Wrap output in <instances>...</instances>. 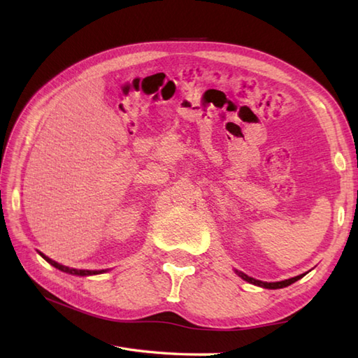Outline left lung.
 <instances>
[{"label": "left lung", "instance_id": "8db88e82", "mask_svg": "<svg viewBox=\"0 0 358 358\" xmlns=\"http://www.w3.org/2000/svg\"><path fill=\"white\" fill-rule=\"evenodd\" d=\"M235 272H237L238 275H240L243 280L249 281V283L257 285V286H262V287H266V289H280V287H286V286H289V285L295 283L296 280H300L303 275H305V273H303V275H296V277H294V278H289V280L275 281V283H266V281H260V280H255V278H252V277H248L246 273H243V272H238V271H235Z\"/></svg>", "mask_w": 358, "mask_h": 358}]
</instances>
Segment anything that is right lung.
Masks as SVG:
<instances>
[{"label":"right lung","instance_id":"obj_1","mask_svg":"<svg viewBox=\"0 0 358 358\" xmlns=\"http://www.w3.org/2000/svg\"><path fill=\"white\" fill-rule=\"evenodd\" d=\"M43 255V254H41ZM43 258L48 263H50L52 266H55L57 269H59V271H63V272H67V273H72V275H95V273H101L103 271H85V269H71V268H67V266H63V264H59V263H57V262H53V260H50V258H48V257H44L43 255Z\"/></svg>","mask_w":358,"mask_h":358}]
</instances>
